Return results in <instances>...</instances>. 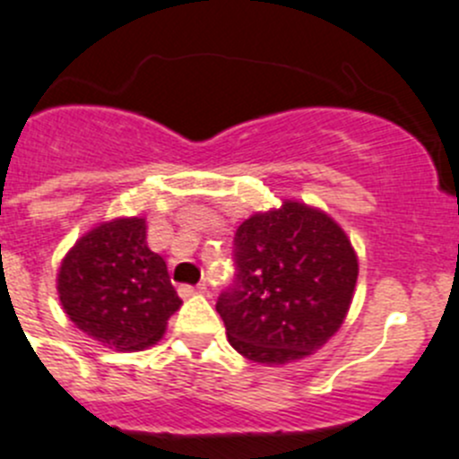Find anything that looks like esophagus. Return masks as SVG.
I'll return each instance as SVG.
<instances>
[{
    "mask_svg": "<svg viewBox=\"0 0 459 459\" xmlns=\"http://www.w3.org/2000/svg\"><path fill=\"white\" fill-rule=\"evenodd\" d=\"M178 292H181V297H192V294H204L205 292V282H199V285H181L178 288Z\"/></svg>",
    "mask_w": 459,
    "mask_h": 459,
    "instance_id": "1",
    "label": "esophagus"
}]
</instances>
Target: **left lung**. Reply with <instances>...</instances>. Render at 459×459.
<instances>
[{
  "label": "left lung",
  "instance_id": "left-lung-1",
  "mask_svg": "<svg viewBox=\"0 0 459 459\" xmlns=\"http://www.w3.org/2000/svg\"><path fill=\"white\" fill-rule=\"evenodd\" d=\"M233 263V282L215 307L230 346L260 365H288L326 344L358 281L344 230L297 201L242 221Z\"/></svg>",
  "mask_w": 459,
  "mask_h": 459
}]
</instances>
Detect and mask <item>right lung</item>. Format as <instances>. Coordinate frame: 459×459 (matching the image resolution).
<instances>
[{"label": "right lung", "mask_w": 459, "mask_h": 459, "mask_svg": "<svg viewBox=\"0 0 459 459\" xmlns=\"http://www.w3.org/2000/svg\"><path fill=\"white\" fill-rule=\"evenodd\" d=\"M58 294L76 328L117 351L152 346L181 307L140 217L106 221L83 235L63 260Z\"/></svg>", "instance_id": "1"}]
</instances>
